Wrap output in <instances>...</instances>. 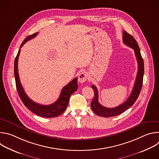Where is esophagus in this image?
I'll return each mask as SVG.
<instances>
[{
  "instance_id": "esophagus-1",
  "label": "esophagus",
  "mask_w": 159,
  "mask_h": 159,
  "mask_svg": "<svg viewBox=\"0 0 159 159\" xmlns=\"http://www.w3.org/2000/svg\"><path fill=\"white\" fill-rule=\"evenodd\" d=\"M88 78V74L87 72H82L79 75L78 77V80L80 83H84L85 82Z\"/></svg>"
}]
</instances>
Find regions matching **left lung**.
Instances as JSON below:
<instances>
[{
  "label": "left lung",
  "instance_id": "8db88e82",
  "mask_svg": "<svg viewBox=\"0 0 159 159\" xmlns=\"http://www.w3.org/2000/svg\"><path fill=\"white\" fill-rule=\"evenodd\" d=\"M123 41L126 45L134 50L136 58L137 60L139 67L134 85L133 88L132 92L128 99L122 104L113 108L106 107L99 102L98 91L97 87L94 85H93L91 87L94 90V96L91 103H90V106H91L93 111L99 116L112 117L121 114L122 112L129 109L135 102L141 91L144 74V63L140 53L139 44L134 38L125 31H123Z\"/></svg>",
  "mask_w": 159,
  "mask_h": 159
}]
</instances>
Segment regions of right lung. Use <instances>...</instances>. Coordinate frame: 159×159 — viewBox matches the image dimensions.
Instances as JSON below:
<instances>
[{"label": "right lung", "mask_w": 159, "mask_h": 159, "mask_svg": "<svg viewBox=\"0 0 159 159\" xmlns=\"http://www.w3.org/2000/svg\"><path fill=\"white\" fill-rule=\"evenodd\" d=\"M38 33H36L32 35L27 36L23 42L20 44V48L23 46L24 44L28 41L34 38L36 36ZM20 50L19 49L17 55L14 60V77L16 80V88L17 90L18 94L25 106L28 108L31 111L34 112L35 115L43 118H54L60 116L66 109L68 104H69L70 98L71 95L77 90V77L74 79L70 83L65 85L61 90V94L58 100L54 103L50 105H42L38 104L32 101L25 93L22 87L18 74L17 62Z\"/></svg>", "instance_id": "add662e5"}]
</instances>
